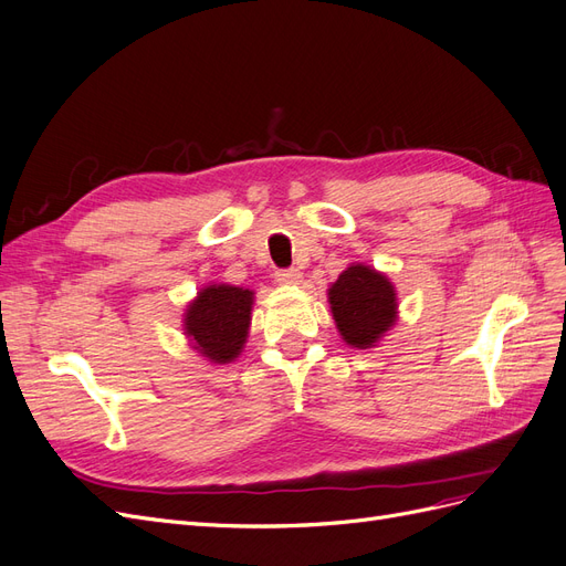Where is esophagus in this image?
Listing matches in <instances>:
<instances>
[{
  "mask_svg": "<svg viewBox=\"0 0 566 566\" xmlns=\"http://www.w3.org/2000/svg\"><path fill=\"white\" fill-rule=\"evenodd\" d=\"M302 273L297 269H279L276 271V281L279 283H300Z\"/></svg>",
  "mask_w": 566,
  "mask_h": 566,
  "instance_id": "34e87169",
  "label": "esophagus"
}]
</instances>
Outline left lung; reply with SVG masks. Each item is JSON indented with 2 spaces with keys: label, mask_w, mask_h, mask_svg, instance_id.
<instances>
[{
  "label": "left lung",
  "mask_w": 566,
  "mask_h": 566,
  "mask_svg": "<svg viewBox=\"0 0 566 566\" xmlns=\"http://www.w3.org/2000/svg\"><path fill=\"white\" fill-rule=\"evenodd\" d=\"M328 300L342 337L354 347H370L397 318V297L391 283L382 273L364 264L339 273Z\"/></svg>",
  "instance_id": "1"
}]
</instances>
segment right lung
<instances>
[{"mask_svg":"<svg viewBox=\"0 0 566 566\" xmlns=\"http://www.w3.org/2000/svg\"><path fill=\"white\" fill-rule=\"evenodd\" d=\"M252 293L233 285H210L186 312V333L196 342V349L227 364L243 349L250 328Z\"/></svg>","mask_w":566,"mask_h":566,"instance_id":"add662e5","label":"right lung"}]
</instances>
